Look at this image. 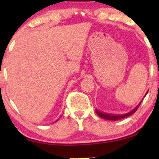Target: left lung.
I'll return each instance as SVG.
<instances>
[{"label":"left lung","instance_id":"left-lung-1","mask_svg":"<svg viewBox=\"0 0 159 159\" xmlns=\"http://www.w3.org/2000/svg\"><path fill=\"white\" fill-rule=\"evenodd\" d=\"M147 93H148V91L147 92V93L145 94L146 95L147 94ZM142 102V101H141ZM141 102L138 104L137 106L134 107V109H133L132 111H131L130 112L127 113V114H122V115H116V114H105V113H102L101 112V111H98L97 109H96V114H98V116H100V117L103 118V119L105 120H114V121H116V120H121V119H123V118H125V117H128V116H131V115L134 114V113L136 112V111L138 110V108L139 107L140 105L141 104Z\"/></svg>","mask_w":159,"mask_h":159}]
</instances>
